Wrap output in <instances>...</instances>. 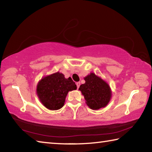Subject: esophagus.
<instances>
[{"label": "esophagus", "instance_id": "34e87169", "mask_svg": "<svg viewBox=\"0 0 152 152\" xmlns=\"http://www.w3.org/2000/svg\"><path fill=\"white\" fill-rule=\"evenodd\" d=\"M80 85V82H76V86H77V88H79Z\"/></svg>", "mask_w": 152, "mask_h": 152}]
</instances>
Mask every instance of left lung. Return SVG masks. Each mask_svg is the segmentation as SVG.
Listing matches in <instances>:
<instances>
[{"mask_svg": "<svg viewBox=\"0 0 152 152\" xmlns=\"http://www.w3.org/2000/svg\"><path fill=\"white\" fill-rule=\"evenodd\" d=\"M84 80L85 83L81 84L79 90L84 95L87 105L92 110L106 107L111 96L108 84L94 73L85 77Z\"/></svg>", "mask_w": 152, "mask_h": 152, "instance_id": "1", "label": "left lung"}]
</instances>
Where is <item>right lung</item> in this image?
Segmentation results:
<instances>
[{
    "instance_id": "right-lung-1",
    "label": "right lung",
    "mask_w": 152,
    "mask_h": 152,
    "mask_svg": "<svg viewBox=\"0 0 152 152\" xmlns=\"http://www.w3.org/2000/svg\"><path fill=\"white\" fill-rule=\"evenodd\" d=\"M76 88L70 77L65 78L63 74L57 72L41 80L37 84V94L46 108L58 110L64 106L68 92Z\"/></svg>"
}]
</instances>
